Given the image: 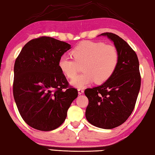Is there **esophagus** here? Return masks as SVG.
I'll use <instances>...</instances> for the list:
<instances>
[{"label": "esophagus", "mask_w": 155, "mask_h": 155, "mask_svg": "<svg viewBox=\"0 0 155 155\" xmlns=\"http://www.w3.org/2000/svg\"><path fill=\"white\" fill-rule=\"evenodd\" d=\"M78 94H81L84 92V90H83V89H82V88H79V89H78Z\"/></svg>", "instance_id": "1"}]
</instances>
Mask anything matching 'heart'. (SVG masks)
I'll list each match as a JSON object with an SVG mask.
<instances>
[{
  "instance_id": "b5f03b06",
  "label": "heart",
  "mask_w": 155,
  "mask_h": 155,
  "mask_svg": "<svg viewBox=\"0 0 155 155\" xmlns=\"http://www.w3.org/2000/svg\"><path fill=\"white\" fill-rule=\"evenodd\" d=\"M71 58L63 55L58 60V67L63 74L73 78L83 65L84 72L74 78L71 83L77 87H83L95 81L103 83L112 77L119 61V54L117 48L98 41H84L72 50Z\"/></svg>"
}]
</instances>
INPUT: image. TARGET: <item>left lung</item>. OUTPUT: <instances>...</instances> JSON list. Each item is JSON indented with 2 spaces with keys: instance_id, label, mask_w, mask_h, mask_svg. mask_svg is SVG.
Here are the masks:
<instances>
[{
  "instance_id": "8db88e82",
  "label": "left lung",
  "mask_w": 155,
  "mask_h": 155,
  "mask_svg": "<svg viewBox=\"0 0 155 155\" xmlns=\"http://www.w3.org/2000/svg\"><path fill=\"white\" fill-rule=\"evenodd\" d=\"M101 35L114 42L119 61L110 79L100 86L85 89L89 101L85 117L93 126L112 129L124 124L133 111L141 87V74L137 54L124 39L111 32Z\"/></svg>"
}]
</instances>
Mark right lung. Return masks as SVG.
I'll list each match as a JSON object with an SVG mask.
<instances>
[{
	"label": "right lung",
	"instance_id": "1",
	"mask_svg": "<svg viewBox=\"0 0 155 155\" xmlns=\"http://www.w3.org/2000/svg\"><path fill=\"white\" fill-rule=\"evenodd\" d=\"M71 45L41 36L27 43L14 63L13 94L21 117L41 131L53 130L65 121L78 96L58 67V60Z\"/></svg>",
	"mask_w": 155,
	"mask_h": 155
}]
</instances>
